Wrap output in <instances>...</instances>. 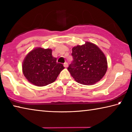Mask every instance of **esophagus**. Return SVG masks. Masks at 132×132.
<instances>
[{
	"label": "esophagus",
	"instance_id": "obj_1",
	"mask_svg": "<svg viewBox=\"0 0 132 132\" xmlns=\"http://www.w3.org/2000/svg\"><path fill=\"white\" fill-rule=\"evenodd\" d=\"M63 65H64V68H68V63H67V62H65V63H64Z\"/></svg>",
	"mask_w": 132,
	"mask_h": 132
}]
</instances>
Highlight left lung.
I'll return each mask as SVG.
<instances>
[{
	"label": "left lung",
	"instance_id": "left-lung-1",
	"mask_svg": "<svg viewBox=\"0 0 132 132\" xmlns=\"http://www.w3.org/2000/svg\"><path fill=\"white\" fill-rule=\"evenodd\" d=\"M73 61L68 68L76 81L93 85L104 76L108 68L105 55L95 44L86 41L72 48Z\"/></svg>",
	"mask_w": 132,
	"mask_h": 132
}]
</instances>
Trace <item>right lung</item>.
<instances>
[{
  "label": "right lung",
  "mask_w": 132,
  "mask_h": 132,
  "mask_svg": "<svg viewBox=\"0 0 132 132\" xmlns=\"http://www.w3.org/2000/svg\"><path fill=\"white\" fill-rule=\"evenodd\" d=\"M51 49L35 48L24 58L22 70L28 81L36 86H45L54 82L64 68L56 62Z\"/></svg>",
  "instance_id": "add662e5"
}]
</instances>
